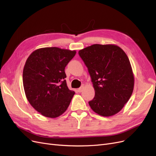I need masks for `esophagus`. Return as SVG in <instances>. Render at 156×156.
<instances>
[{"label": "esophagus", "instance_id": "obj_1", "mask_svg": "<svg viewBox=\"0 0 156 156\" xmlns=\"http://www.w3.org/2000/svg\"><path fill=\"white\" fill-rule=\"evenodd\" d=\"M83 87H80V88H79L77 89V92H81L83 91Z\"/></svg>", "mask_w": 156, "mask_h": 156}]
</instances>
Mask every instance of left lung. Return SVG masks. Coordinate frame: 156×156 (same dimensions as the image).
I'll return each mask as SVG.
<instances>
[{"instance_id": "left-lung-1", "label": "left lung", "mask_w": 156, "mask_h": 156, "mask_svg": "<svg viewBox=\"0 0 156 156\" xmlns=\"http://www.w3.org/2000/svg\"><path fill=\"white\" fill-rule=\"evenodd\" d=\"M90 75L95 96L88 102L98 115L120 112L133 91L134 74L125 52L115 44H94L79 51Z\"/></svg>"}]
</instances>
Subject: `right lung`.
<instances>
[{"label":"right lung","instance_id":"obj_1","mask_svg":"<svg viewBox=\"0 0 156 156\" xmlns=\"http://www.w3.org/2000/svg\"><path fill=\"white\" fill-rule=\"evenodd\" d=\"M75 53V50L44 48L27 59L23 72L25 93L41 115L55 119L67 110L75 92L67 86L64 69Z\"/></svg>","mask_w":156,"mask_h":156}]
</instances>
